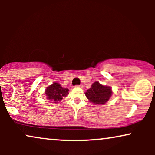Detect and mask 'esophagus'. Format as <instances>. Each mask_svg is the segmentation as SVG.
Instances as JSON below:
<instances>
[{
	"instance_id": "34e87169",
	"label": "esophagus",
	"mask_w": 155,
	"mask_h": 155,
	"mask_svg": "<svg viewBox=\"0 0 155 155\" xmlns=\"http://www.w3.org/2000/svg\"><path fill=\"white\" fill-rule=\"evenodd\" d=\"M82 84H80V85H75V87H80V88H82Z\"/></svg>"
}]
</instances>
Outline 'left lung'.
Segmentation results:
<instances>
[{
  "label": "left lung",
  "instance_id": "8db88e82",
  "mask_svg": "<svg viewBox=\"0 0 155 155\" xmlns=\"http://www.w3.org/2000/svg\"><path fill=\"white\" fill-rule=\"evenodd\" d=\"M112 90L109 86L102 85L99 82H94L85 92L86 97L95 104H104L111 97Z\"/></svg>",
  "mask_w": 155,
  "mask_h": 155
}]
</instances>
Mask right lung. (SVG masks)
Here are the masks:
<instances>
[{
    "instance_id": "obj_1",
    "label": "right lung",
    "mask_w": 155,
    "mask_h": 155,
    "mask_svg": "<svg viewBox=\"0 0 155 155\" xmlns=\"http://www.w3.org/2000/svg\"><path fill=\"white\" fill-rule=\"evenodd\" d=\"M68 91V89L62 87L58 82H54L46 87L45 94L48 100L58 103L59 101L62 100L63 97H65L69 94Z\"/></svg>"
}]
</instances>
